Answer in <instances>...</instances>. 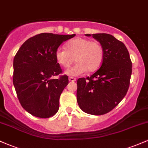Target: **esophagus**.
Returning <instances> with one entry per match:
<instances>
[{
    "instance_id": "esophagus-1",
    "label": "esophagus",
    "mask_w": 148,
    "mask_h": 148,
    "mask_svg": "<svg viewBox=\"0 0 148 148\" xmlns=\"http://www.w3.org/2000/svg\"><path fill=\"white\" fill-rule=\"evenodd\" d=\"M76 79L75 78H73L72 76H69V81H76Z\"/></svg>"
}]
</instances>
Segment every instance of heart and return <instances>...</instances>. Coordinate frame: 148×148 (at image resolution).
Returning a JSON list of instances; mask_svg holds the SVG:
<instances>
[{"mask_svg":"<svg viewBox=\"0 0 148 148\" xmlns=\"http://www.w3.org/2000/svg\"><path fill=\"white\" fill-rule=\"evenodd\" d=\"M65 49L59 48L56 51V60L61 67L68 68L65 74L72 76L82 75L86 71L92 72L99 68L104 57L103 46L97 41H90L83 37H76L67 42Z\"/></svg>","mask_w":148,"mask_h":148,"instance_id":"b5f03b06","label":"heart"}]
</instances>
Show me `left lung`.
<instances>
[{
	"instance_id": "left-lung-1",
	"label": "left lung",
	"mask_w": 148,
	"mask_h": 148,
	"mask_svg": "<svg viewBox=\"0 0 148 148\" xmlns=\"http://www.w3.org/2000/svg\"><path fill=\"white\" fill-rule=\"evenodd\" d=\"M92 36L103 46L104 57L100 68L90 77L78 79L76 98L83 111L100 115L111 111L126 95L132 63L127 47L113 35L96 33Z\"/></svg>"
}]
</instances>
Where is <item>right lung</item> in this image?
<instances>
[{
  "instance_id": "add662e5",
  "label": "right lung",
  "mask_w": 148,
  "mask_h": 148,
  "mask_svg": "<svg viewBox=\"0 0 148 148\" xmlns=\"http://www.w3.org/2000/svg\"><path fill=\"white\" fill-rule=\"evenodd\" d=\"M41 33L27 40L15 55L13 84L22 107L35 117L47 118L57 113L59 99L69 82L55 53L63 42L75 36Z\"/></svg>"
}]
</instances>
